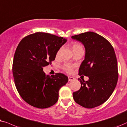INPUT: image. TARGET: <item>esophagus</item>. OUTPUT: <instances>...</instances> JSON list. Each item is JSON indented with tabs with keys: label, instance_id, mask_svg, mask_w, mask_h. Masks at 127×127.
<instances>
[{
	"label": "esophagus",
	"instance_id": "34e87169",
	"mask_svg": "<svg viewBox=\"0 0 127 127\" xmlns=\"http://www.w3.org/2000/svg\"><path fill=\"white\" fill-rule=\"evenodd\" d=\"M68 81H71V80H74V77H70V76H68Z\"/></svg>",
	"mask_w": 127,
	"mask_h": 127
}]
</instances>
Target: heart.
Segmentation results:
<instances>
[{
    "mask_svg": "<svg viewBox=\"0 0 127 127\" xmlns=\"http://www.w3.org/2000/svg\"><path fill=\"white\" fill-rule=\"evenodd\" d=\"M82 48V46H81L80 44H78V43H74V44H72V46H71L72 51H73V50H75V49H77ZM59 51H57V53H56L57 56L59 55ZM73 68H74V67L72 66V65L68 64H65L64 65L63 67V70H64L65 72H67V73H69V74L71 73V72H72Z\"/></svg>",
    "mask_w": 127,
    "mask_h": 127,
    "instance_id": "b5f03b06",
    "label": "heart"
}]
</instances>
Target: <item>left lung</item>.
Instances as JSON below:
<instances>
[{
  "mask_svg": "<svg viewBox=\"0 0 127 127\" xmlns=\"http://www.w3.org/2000/svg\"><path fill=\"white\" fill-rule=\"evenodd\" d=\"M71 38L85 46V59L79 67L78 74L89 77L86 81L78 79L81 85L78 91L73 92L74 100L82 107L92 109L105 102L116 87L119 72L116 53L106 38L94 32Z\"/></svg>",
  "mask_w": 127,
  "mask_h": 127,
  "instance_id": "obj_1",
  "label": "left lung"
}]
</instances>
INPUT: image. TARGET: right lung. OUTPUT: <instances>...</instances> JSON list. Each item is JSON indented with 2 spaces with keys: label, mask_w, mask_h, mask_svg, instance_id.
Masks as SVG:
<instances>
[{
  "label": "right lung",
  "mask_w": 127,
  "mask_h": 127,
  "mask_svg": "<svg viewBox=\"0 0 127 127\" xmlns=\"http://www.w3.org/2000/svg\"><path fill=\"white\" fill-rule=\"evenodd\" d=\"M66 39L45 32L28 35L20 41L15 52L13 74L18 94L27 103L39 109L53 106L59 99V91L68 82L64 74L51 76L43 67L51 64Z\"/></svg>",
  "instance_id": "1"
}]
</instances>
